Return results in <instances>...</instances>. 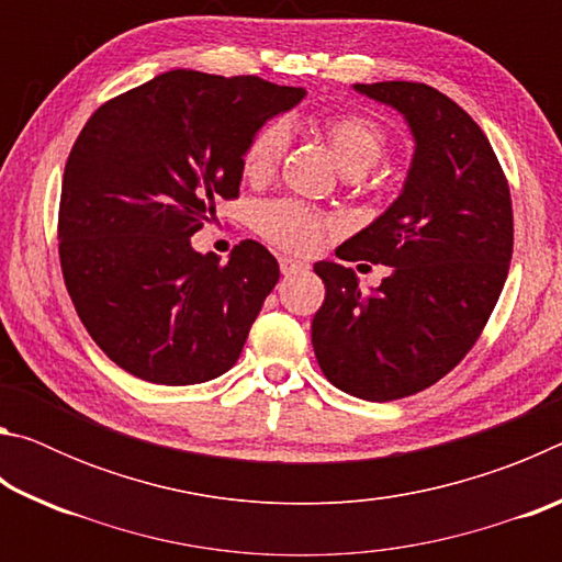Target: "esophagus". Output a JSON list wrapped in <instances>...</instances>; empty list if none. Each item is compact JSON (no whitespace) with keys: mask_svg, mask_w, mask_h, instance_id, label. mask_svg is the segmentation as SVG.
Segmentation results:
<instances>
[{"mask_svg":"<svg viewBox=\"0 0 562 562\" xmlns=\"http://www.w3.org/2000/svg\"><path fill=\"white\" fill-rule=\"evenodd\" d=\"M307 268H310L307 262L300 260V258H292V255H282V258H280L282 274H294V272H302V270H307Z\"/></svg>","mask_w":562,"mask_h":562,"instance_id":"esophagus-1","label":"esophagus"}]
</instances>
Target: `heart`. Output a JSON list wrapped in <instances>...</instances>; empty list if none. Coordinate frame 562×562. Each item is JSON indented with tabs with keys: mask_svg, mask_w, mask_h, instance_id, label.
Masks as SVG:
<instances>
[{
	"mask_svg": "<svg viewBox=\"0 0 562 562\" xmlns=\"http://www.w3.org/2000/svg\"><path fill=\"white\" fill-rule=\"evenodd\" d=\"M325 138L337 166L347 176H361L386 154V131L364 113H339L325 121ZM288 148V131L282 123H265L243 148L240 168L252 183L268 180ZM335 225L331 217L300 201H268L255 211L258 233L282 250L312 252Z\"/></svg>",
	"mask_w": 562,
	"mask_h": 562,
	"instance_id": "heart-1",
	"label": "heart"
}]
</instances>
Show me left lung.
<instances>
[{
  "mask_svg": "<svg viewBox=\"0 0 562 562\" xmlns=\"http://www.w3.org/2000/svg\"><path fill=\"white\" fill-rule=\"evenodd\" d=\"M355 91L402 113L414 156L396 201L337 247L341 260L386 265L389 278L361 292L351 268L315 262L327 292L312 347L341 392L394 402L449 374L486 327L513 255L510 190L486 133L441 91L414 81Z\"/></svg>",
  "mask_w": 562,
  "mask_h": 562,
  "instance_id": "left-lung-1",
  "label": "left lung"
}]
</instances>
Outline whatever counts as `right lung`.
<instances>
[{
    "label": "right lung",
    "instance_id": "add662e5",
    "mask_svg": "<svg viewBox=\"0 0 562 562\" xmlns=\"http://www.w3.org/2000/svg\"><path fill=\"white\" fill-rule=\"evenodd\" d=\"M307 97L258 76L173 69L103 103L66 160L59 258L76 315L128 374L188 386L225 374L280 265L255 240L225 265L190 237L237 198L255 131Z\"/></svg>",
    "mask_w": 562,
    "mask_h": 562
}]
</instances>
